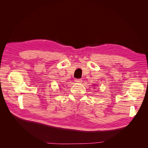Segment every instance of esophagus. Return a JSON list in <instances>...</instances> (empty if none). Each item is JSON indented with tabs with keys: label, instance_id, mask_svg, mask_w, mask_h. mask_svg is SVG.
Masks as SVG:
<instances>
[{
	"label": "esophagus",
	"instance_id": "34e87169",
	"mask_svg": "<svg viewBox=\"0 0 148 148\" xmlns=\"http://www.w3.org/2000/svg\"><path fill=\"white\" fill-rule=\"evenodd\" d=\"M75 82L77 83H78V84H80V83H82V79H75Z\"/></svg>",
	"mask_w": 148,
	"mask_h": 148
}]
</instances>
